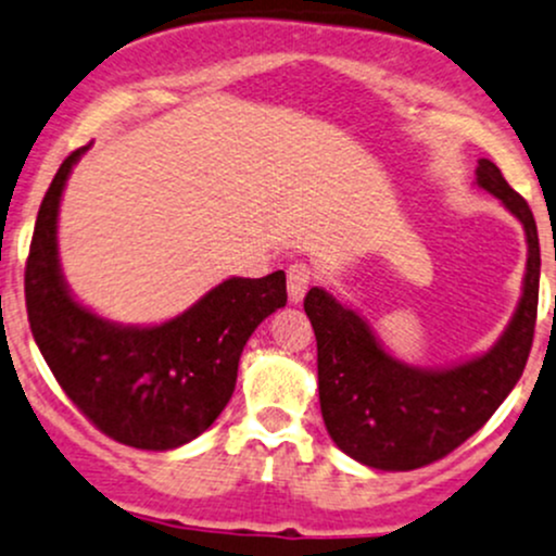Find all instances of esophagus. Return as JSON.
<instances>
[{
	"mask_svg": "<svg viewBox=\"0 0 556 556\" xmlns=\"http://www.w3.org/2000/svg\"><path fill=\"white\" fill-rule=\"evenodd\" d=\"M311 279H314V271H311L308 264H303V261H295V264H290L288 268V295L292 303H301L303 295H306Z\"/></svg>",
	"mask_w": 556,
	"mask_h": 556,
	"instance_id": "1",
	"label": "esophagus"
}]
</instances>
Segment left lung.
<instances>
[{
  "label": "left lung",
  "instance_id": "left-lung-1",
  "mask_svg": "<svg viewBox=\"0 0 556 556\" xmlns=\"http://www.w3.org/2000/svg\"><path fill=\"white\" fill-rule=\"evenodd\" d=\"M478 185L496 194L528 237L522 298L496 345L448 369L393 358L367 321L327 290L311 288L303 308L316 334L319 404L327 432L351 459L406 472L443 459L483 427L528 364L539 311L541 250L535 218L496 163H478Z\"/></svg>",
  "mask_w": 556,
  "mask_h": 556
}]
</instances>
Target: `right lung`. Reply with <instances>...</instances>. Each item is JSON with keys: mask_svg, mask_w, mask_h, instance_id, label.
<instances>
[{"mask_svg": "<svg viewBox=\"0 0 556 556\" xmlns=\"http://www.w3.org/2000/svg\"><path fill=\"white\" fill-rule=\"evenodd\" d=\"M87 150L65 157L36 216L26 261L30 332L54 380L97 430L134 448L185 446L229 404L255 327L288 303L285 271L231 277L155 327L91 314L71 295L58 258L60 198Z\"/></svg>", "mask_w": 556, "mask_h": 556, "instance_id": "1", "label": "right lung"}]
</instances>
